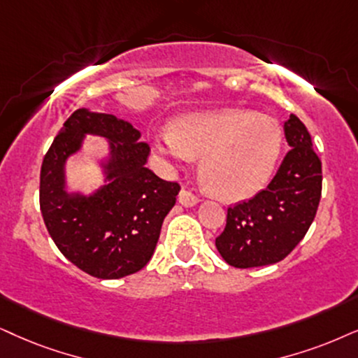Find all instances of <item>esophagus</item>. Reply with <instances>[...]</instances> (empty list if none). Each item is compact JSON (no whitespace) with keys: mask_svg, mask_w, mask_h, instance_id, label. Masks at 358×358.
I'll return each mask as SVG.
<instances>
[{"mask_svg":"<svg viewBox=\"0 0 358 358\" xmlns=\"http://www.w3.org/2000/svg\"><path fill=\"white\" fill-rule=\"evenodd\" d=\"M198 201H200V200H198L196 194H193L192 192H189V189H185L183 188L182 192H180V194H178V203H180V205H183V206L192 208V206L196 205Z\"/></svg>","mask_w":358,"mask_h":358,"instance_id":"obj_1","label":"esophagus"}]
</instances>
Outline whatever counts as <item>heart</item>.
Wrapping results in <instances>:
<instances>
[{"label":"heart","mask_w":358,"mask_h":358,"mask_svg":"<svg viewBox=\"0 0 358 358\" xmlns=\"http://www.w3.org/2000/svg\"><path fill=\"white\" fill-rule=\"evenodd\" d=\"M282 143V129L273 117L223 108L178 117L153 147L175 164L201 158L200 173L206 188L223 200L239 201L269 183Z\"/></svg>","instance_id":"1"}]
</instances>
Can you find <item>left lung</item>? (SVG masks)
Listing matches in <instances>:
<instances>
[{
	"label": "left lung",
	"instance_id": "8db88e82",
	"mask_svg": "<svg viewBox=\"0 0 358 358\" xmlns=\"http://www.w3.org/2000/svg\"><path fill=\"white\" fill-rule=\"evenodd\" d=\"M291 150L268 188L228 208L216 250L234 268H259L282 261L306 236L322 192V164L310 134L296 115L284 122Z\"/></svg>",
	"mask_w": 358,
	"mask_h": 358
}]
</instances>
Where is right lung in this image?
Returning a JSON list of instances; mask_svg holds the SVG:
<instances>
[{"mask_svg": "<svg viewBox=\"0 0 358 358\" xmlns=\"http://www.w3.org/2000/svg\"><path fill=\"white\" fill-rule=\"evenodd\" d=\"M87 134L108 142L96 159L103 185L90 194L71 190L66 162ZM124 119L79 108L64 122L41 166L39 205L59 251L84 273L120 279L150 261L162 223L175 206L180 185L158 178L145 164L150 147Z\"/></svg>", "mask_w": 358, "mask_h": 358, "instance_id": "add662e5", "label": "right lung"}]
</instances>
